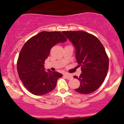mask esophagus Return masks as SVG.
I'll return each instance as SVG.
<instances>
[{"mask_svg":"<svg viewBox=\"0 0 124 124\" xmlns=\"http://www.w3.org/2000/svg\"><path fill=\"white\" fill-rule=\"evenodd\" d=\"M64 76L67 78L68 80H71L72 78V76L71 75L69 74H65Z\"/></svg>","mask_w":124,"mask_h":124,"instance_id":"1","label":"esophagus"}]
</instances>
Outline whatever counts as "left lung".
<instances>
[{"label": "left lung", "instance_id": "obj_1", "mask_svg": "<svg viewBox=\"0 0 124 124\" xmlns=\"http://www.w3.org/2000/svg\"><path fill=\"white\" fill-rule=\"evenodd\" d=\"M62 33L76 48V61L81 67L80 85L75 91L82 94L95 91L103 83L108 70V57L103 45L93 35L84 31H63Z\"/></svg>", "mask_w": 124, "mask_h": 124}]
</instances>
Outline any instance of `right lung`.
<instances>
[{
  "instance_id": "obj_1",
  "label": "right lung",
  "mask_w": 124,
  "mask_h": 124,
  "mask_svg": "<svg viewBox=\"0 0 124 124\" xmlns=\"http://www.w3.org/2000/svg\"><path fill=\"white\" fill-rule=\"evenodd\" d=\"M66 41L67 38L61 32L44 31L24 44L17 60V72L24 86L31 93L43 95L55 88L57 79L62 74L50 70L47 72L44 64L52 47Z\"/></svg>"
}]
</instances>
